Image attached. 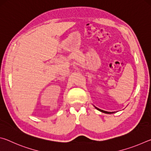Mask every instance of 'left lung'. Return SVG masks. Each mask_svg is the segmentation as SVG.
<instances>
[{
    "mask_svg": "<svg viewBox=\"0 0 151 151\" xmlns=\"http://www.w3.org/2000/svg\"><path fill=\"white\" fill-rule=\"evenodd\" d=\"M95 108H96L97 110H99V111H101V112H104V113H107V114H111V113H113V112H107V111H103V110L99 109H98V108H97V107H96V106H95Z\"/></svg>",
    "mask_w": 151,
    "mask_h": 151,
    "instance_id": "8db88e82",
    "label": "left lung"
}]
</instances>
